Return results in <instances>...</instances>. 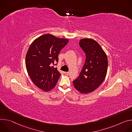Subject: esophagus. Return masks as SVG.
I'll use <instances>...</instances> for the list:
<instances>
[{"mask_svg":"<svg viewBox=\"0 0 132 132\" xmlns=\"http://www.w3.org/2000/svg\"><path fill=\"white\" fill-rule=\"evenodd\" d=\"M64 73L65 75H68L69 74V73L68 72H64Z\"/></svg>","mask_w":132,"mask_h":132,"instance_id":"esophagus-1","label":"esophagus"}]
</instances>
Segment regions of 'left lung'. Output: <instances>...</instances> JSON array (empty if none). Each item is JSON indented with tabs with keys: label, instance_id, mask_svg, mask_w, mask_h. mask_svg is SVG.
Returning <instances> with one entry per match:
<instances>
[{
	"label": "left lung",
	"instance_id": "left-lung-1",
	"mask_svg": "<svg viewBox=\"0 0 132 132\" xmlns=\"http://www.w3.org/2000/svg\"><path fill=\"white\" fill-rule=\"evenodd\" d=\"M79 45L85 53L86 58L80 74L73 84L77 90L85 94L94 91L104 81L108 61L103 50L93 39H81Z\"/></svg>",
	"mask_w": 132,
	"mask_h": 132
}]
</instances>
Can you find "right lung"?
Wrapping results in <instances>:
<instances>
[{
	"instance_id": "right-lung-1",
	"label": "right lung",
	"mask_w": 132,
	"mask_h": 132,
	"mask_svg": "<svg viewBox=\"0 0 132 132\" xmlns=\"http://www.w3.org/2000/svg\"><path fill=\"white\" fill-rule=\"evenodd\" d=\"M69 40L50 34L36 39L29 47L26 57L28 73L33 83L44 91L54 88L61 74L57 70L58 55Z\"/></svg>"
}]
</instances>
